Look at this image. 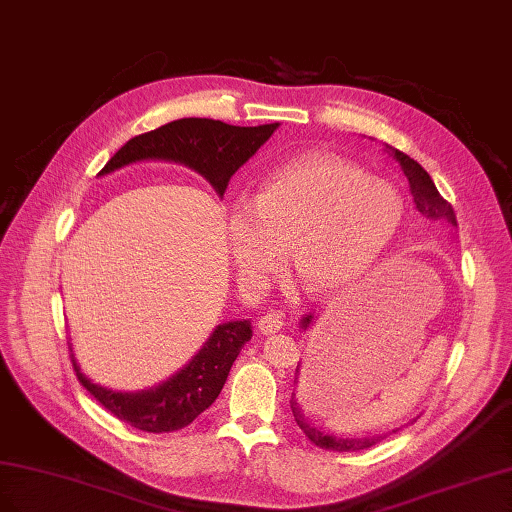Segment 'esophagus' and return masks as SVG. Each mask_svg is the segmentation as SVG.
Instances as JSON below:
<instances>
[{
	"label": "esophagus",
	"instance_id": "esophagus-1",
	"mask_svg": "<svg viewBox=\"0 0 512 512\" xmlns=\"http://www.w3.org/2000/svg\"><path fill=\"white\" fill-rule=\"evenodd\" d=\"M257 328L261 334H272V332H279L283 328V317L281 313L276 311H268L264 317L257 321Z\"/></svg>",
	"mask_w": 512,
	"mask_h": 512
}]
</instances>
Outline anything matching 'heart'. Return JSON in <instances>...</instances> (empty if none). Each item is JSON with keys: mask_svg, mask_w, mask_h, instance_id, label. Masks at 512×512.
<instances>
[{"mask_svg": "<svg viewBox=\"0 0 512 512\" xmlns=\"http://www.w3.org/2000/svg\"><path fill=\"white\" fill-rule=\"evenodd\" d=\"M405 203L392 182L354 160L309 152L272 171L248 201L225 212V236L240 279L264 287L285 251L311 294L356 283L384 255L403 223Z\"/></svg>", "mask_w": 512, "mask_h": 512, "instance_id": "heart-1", "label": "heart"}]
</instances>
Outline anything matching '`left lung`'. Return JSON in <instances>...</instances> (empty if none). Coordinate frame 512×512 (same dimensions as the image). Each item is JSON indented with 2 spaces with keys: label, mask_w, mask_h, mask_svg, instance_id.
<instances>
[{
  "label": "left lung",
  "mask_w": 512,
  "mask_h": 512,
  "mask_svg": "<svg viewBox=\"0 0 512 512\" xmlns=\"http://www.w3.org/2000/svg\"><path fill=\"white\" fill-rule=\"evenodd\" d=\"M392 156L399 160V165L405 173L407 182H410V193L414 197V203H416V210L429 218V221H446L450 225H457V216H455V210H452L450 203L440 195V191H437L431 175L422 169L414 158H410L407 154L399 152V150H392ZM311 324V315H306L302 319V328H306ZM300 371V364L298 369ZM298 382V377H296ZM291 412H294V418L298 422V427L304 431V435L309 437V440L319 446V448H326V450H337V452H349V450H362V448H371L375 446L379 440H384V435H377V437H334V435H328L324 431H319L317 427H313L309 422V416H304V410L302 405L296 397V392H291ZM397 433V431H392Z\"/></svg>",
  "instance_id": "obj_1"
}]
</instances>
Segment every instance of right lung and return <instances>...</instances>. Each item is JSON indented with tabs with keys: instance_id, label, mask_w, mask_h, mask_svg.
I'll use <instances>...</instances> for the list:
<instances>
[{
	"instance_id": "add662e5",
	"label": "right lung",
	"mask_w": 512,
	"mask_h": 512,
	"mask_svg": "<svg viewBox=\"0 0 512 512\" xmlns=\"http://www.w3.org/2000/svg\"><path fill=\"white\" fill-rule=\"evenodd\" d=\"M276 128H279L276 122L264 126H231L206 118L175 120L126 141L98 175H107L137 160H173L195 169L212 184L216 195L223 197L231 175L272 137ZM251 337L253 330L248 319L216 326L206 345L182 371L156 388L141 392H115L98 386L81 373L75 354L70 358L81 386L115 418L148 433H171L191 425L216 401L227 382L233 360Z\"/></svg>"
}]
</instances>
